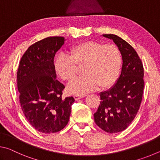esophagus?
<instances>
[{"label": "esophagus", "instance_id": "34e87169", "mask_svg": "<svg viewBox=\"0 0 160 160\" xmlns=\"http://www.w3.org/2000/svg\"><path fill=\"white\" fill-rule=\"evenodd\" d=\"M85 97V95H78V94H75V95L73 96L74 99H75V100L80 99H81V98H82V97Z\"/></svg>", "mask_w": 160, "mask_h": 160}]
</instances>
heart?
<instances>
[{
	"mask_svg": "<svg viewBox=\"0 0 160 160\" xmlns=\"http://www.w3.org/2000/svg\"><path fill=\"white\" fill-rule=\"evenodd\" d=\"M70 56L60 53L55 61V68L62 79L70 82L83 67V76L78 78L68 86L71 94L83 95L100 86L105 89L118 80L122 63L121 53L114 44H104L96 41H86L70 48Z\"/></svg>",
	"mask_w": 160,
	"mask_h": 160,
	"instance_id": "obj_1",
	"label": "heart"
}]
</instances>
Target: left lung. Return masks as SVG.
<instances>
[{"label":"left lung","mask_w":160,"mask_h":160,"mask_svg":"<svg viewBox=\"0 0 160 160\" xmlns=\"http://www.w3.org/2000/svg\"><path fill=\"white\" fill-rule=\"evenodd\" d=\"M112 39L123 59L121 73L109 90L101 92V102L94 113V122L109 133L125 130L139 110L144 90V68L135 50L125 40L115 34H103Z\"/></svg>","instance_id":"1"}]
</instances>
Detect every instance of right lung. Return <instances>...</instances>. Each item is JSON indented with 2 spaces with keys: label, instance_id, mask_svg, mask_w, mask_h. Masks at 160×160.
I'll return each instance as SVG.
<instances>
[{
  "label": "right lung",
  "instance_id": "1",
  "mask_svg": "<svg viewBox=\"0 0 160 160\" xmlns=\"http://www.w3.org/2000/svg\"><path fill=\"white\" fill-rule=\"evenodd\" d=\"M63 37H49L31 45L19 63L18 89L21 109L29 123L43 133L61 131L68 123L72 97L62 98L65 86L56 79V53Z\"/></svg>",
  "mask_w": 160,
  "mask_h": 160
}]
</instances>
